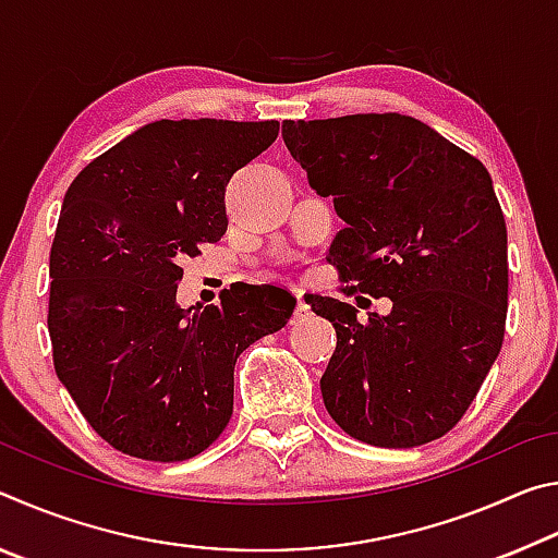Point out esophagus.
<instances>
[{"instance_id":"obj_1","label":"esophagus","mask_w":558,"mask_h":558,"mask_svg":"<svg viewBox=\"0 0 558 558\" xmlns=\"http://www.w3.org/2000/svg\"><path fill=\"white\" fill-rule=\"evenodd\" d=\"M313 313H310V305L305 300H302V295H298V305H295V319L298 323H302V319L310 317Z\"/></svg>"}]
</instances>
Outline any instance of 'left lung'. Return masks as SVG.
I'll use <instances>...</instances> for the list:
<instances>
[{"label": "left lung", "mask_w": 558, "mask_h": 558, "mask_svg": "<svg viewBox=\"0 0 558 558\" xmlns=\"http://www.w3.org/2000/svg\"><path fill=\"white\" fill-rule=\"evenodd\" d=\"M282 140L344 229L327 260L352 292L389 298L359 319L315 298L337 349L319 379L329 415L379 448H415L456 426L502 349L507 226L485 165L399 112L286 120Z\"/></svg>", "instance_id": "1"}]
</instances>
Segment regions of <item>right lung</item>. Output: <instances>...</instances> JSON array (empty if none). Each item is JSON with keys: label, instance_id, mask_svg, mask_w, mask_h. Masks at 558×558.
<instances>
[{"label": "right lung", "instance_id": "add662e5", "mask_svg": "<svg viewBox=\"0 0 558 558\" xmlns=\"http://www.w3.org/2000/svg\"><path fill=\"white\" fill-rule=\"evenodd\" d=\"M278 130V120L149 122L65 192L49 258L53 366L116 450L199 456L233 413L235 359L288 325L295 300L272 286L235 282L219 305H177L179 263L226 233V184Z\"/></svg>", "mask_w": 558, "mask_h": 558}]
</instances>
